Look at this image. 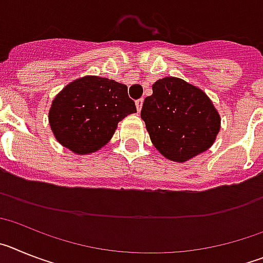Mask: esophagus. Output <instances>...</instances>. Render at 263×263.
Masks as SVG:
<instances>
[{
    "label": "esophagus",
    "mask_w": 263,
    "mask_h": 263,
    "mask_svg": "<svg viewBox=\"0 0 263 263\" xmlns=\"http://www.w3.org/2000/svg\"><path fill=\"white\" fill-rule=\"evenodd\" d=\"M136 105H137V110L141 111V109H142V105H143V99H139L136 101Z\"/></svg>",
    "instance_id": "esophagus-1"
}]
</instances>
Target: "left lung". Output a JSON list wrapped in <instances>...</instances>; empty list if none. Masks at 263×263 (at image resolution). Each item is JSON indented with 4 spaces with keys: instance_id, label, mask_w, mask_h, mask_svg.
I'll list each match as a JSON object with an SVG mask.
<instances>
[{
    "instance_id": "1",
    "label": "left lung",
    "mask_w": 263,
    "mask_h": 263,
    "mask_svg": "<svg viewBox=\"0 0 263 263\" xmlns=\"http://www.w3.org/2000/svg\"><path fill=\"white\" fill-rule=\"evenodd\" d=\"M141 118L158 152L179 163L206 152L221 126L217 109L205 92L173 76L153 85Z\"/></svg>"
}]
</instances>
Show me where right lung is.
<instances>
[{"label": "right lung", "mask_w": 263, "mask_h": 263, "mask_svg": "<svg viewBox=\"0 0 263 263\" xmlns=\"http://www.w3.org/2000/svg\"><path fill=\"white\" fill-rule=\"evenodd\" d=\"M127 87L111 79L84 76L55 96L48 122L58 142L72 153L87 155L105 146L120 121L136 113Z\"/></svg>", "instance_id": "add662e5"}]
</instances>
